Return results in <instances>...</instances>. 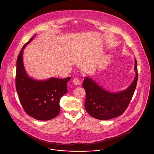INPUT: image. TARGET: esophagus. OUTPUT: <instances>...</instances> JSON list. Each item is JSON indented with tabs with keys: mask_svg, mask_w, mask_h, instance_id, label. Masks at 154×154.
<instances>
[{
	"mask_svg": "<svg viewBox=\"0 0 154 154\" xmlns=\"http://www.w3.org/2000/svg\"><path fill=\"white\" fill-rule=\"evenodd\" d=\"M73 83H74V84L75 85H79L81 84L80 80L79 79H74L73 80Z\"/></svg>",
	"mask_w": 154,
	"mask_h": 154,
	"instance_id": "obj_1",
	"label": "esophagus"
}]
</instances>
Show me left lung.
Masks as SVG:
<instances>
[{
	"label": "left lung",
	"instance_id": "obj_1",
	"mask_svg": "<svg viewBox=\"0 0 154 154\" xmlns=\"http://www.w3.org/2000/svg\"><path fill=\"white\" fill-rule=\"evenodd\" d=\"M135 77L125 90L110 92L105 90L90 77H85L82 84L86 91L85 108L92 117L108 120L123 114L135 92L137 80V62L135 59Z\"/></svg>",
	"mask_w": 154,
	"mask_h": 154
}]
</instances>
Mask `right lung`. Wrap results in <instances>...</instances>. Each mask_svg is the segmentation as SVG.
<instances>
[{"mask_svg":"<svg viewBox=\"0 0 154 154\" xmlns=\"http://www.w3.org/2000/svg\"><path fill=\"white\" fill-rule=\"evenodd\" d=\"M35 35L22 48L16 62V88L20 102L25 112L40 121L55 118L60 112V100L68 93L67 83L71 77L36 80L30 77L23 63L24 50Z\"/></svg>","mask_w":154,"mask_h":154,"instance_id":"add662e5","label":"right lung"}]
</instances>
